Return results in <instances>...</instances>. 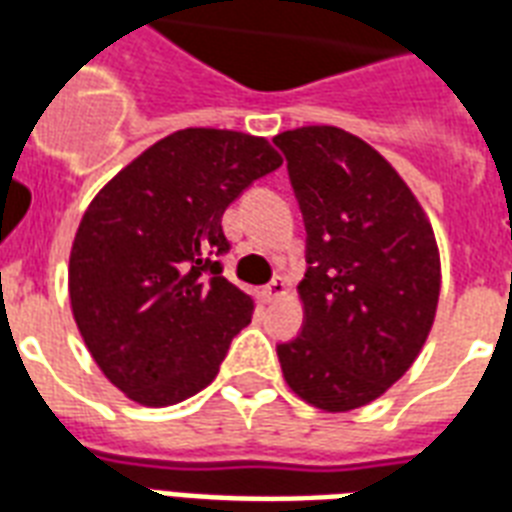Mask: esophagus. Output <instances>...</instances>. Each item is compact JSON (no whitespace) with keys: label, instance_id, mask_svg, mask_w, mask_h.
Returning a JSON list of instances; mask_svg holds the SVG:
<instances>
[{"label":"esophagus","instance_id":"obj_1","mask_svg":"<svg viewBox=\"0 0 512 512\" xmlns=\"http://www.w3.org/2000/svg\"><path fill=\"white\" fill-rule=\"evenodd\" d=\"M288 293V283H285V277H272V283H267L264 288H261V296H264V301H275L280 299V296H285Z\"/></svg>","mask_w":512,"mask_h":512}]
</instances>
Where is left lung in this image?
I'll list each match as a JSON object with an SVG mask.
<instances>
[{
	"label": "left lung",
	"mask_w": 512,
	"mask_h": 512,
	"mask_svg": "<svg viewBox=\"0 0 512 512\" xmlns=\"http://www.w3.org/2000/svg\"><path fill=\"white\" fill-rule=\"evenodd\" d=\"M307 227L304 328L277 347L304 403L344 414L390 390L417 360L441 296L425 208L363 138L307 125L272 138Z\"/></svg>",
	"instance_id": "obj_1"
}]
</instances>
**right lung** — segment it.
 <instances>
[{"label": "right lung", "instance_id": "add662e5", "mask_svg": "<svg viewBox=\"0 0 512 512\" xmlns=\"http://www.w3.org/2000/svg\"><path fill=\"white\" fill-rule=\"evenodd\" d=\"M283 165L267 138L186 128L160 138L95 194L69 256L87 350L141 406H173L216 379L253 299L221 275V216Z\"/></svg>", "mask_w": 512, "mask_h": 512}]
</instances>
